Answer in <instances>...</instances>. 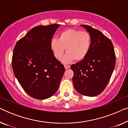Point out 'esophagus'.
<instances>
[{"label":"esophagus","mask_w":128,"mask_h":128,"mask_svg":"<svg viewBox=\"0 0 128 128\" xmlns=\"http://www.w3.org/2000/svg\"><path fill=\"white\" fill-rule=\"evenodd\" d=\"M64 68H65V69H68L70 68V66H68V65H64Z\"/></svg>","instance_id":"esophagus-1"}]
</instances>
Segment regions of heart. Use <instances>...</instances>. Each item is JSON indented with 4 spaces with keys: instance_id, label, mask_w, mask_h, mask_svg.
<instances>
[{
    "instance_id": "obj_1",
    "label": "heart",
    "mask_w": 128,
    "mask_h": 128,
    "mask_svg": "<svg viewBox=\"0 0 128 128\" xmlns=\"http://www.w3.org/2000/svg\"><path fill=\"white\" fill-rule=\"evenodd\" d=\"M92 46V37L86 31L68 29L60 32L59 38H52L50 48L54 57L60 60L64 50L67 53L62 61L65 64L75 60L81 61L87 56Z\"/></svg>"
}]
</instances>
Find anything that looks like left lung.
<instances>
[{
    "instance_id": "obj_1",
    "label": "left lung",
    "mask_w": 128,
    "mask_h": 128,
    "mask_svg": "<svg viewBox=\"0 0 128 128\" xmlns=\"http://www.w3.org/2000/svg\"><path fill=\"white\" fill-rule=\"evenodd\" d=\"M80 26L90 34L92 46L83 60L70 66L74 72L73 84L78 92L93 97L102 92L107 86L114 69L116 58L109 38L91 26Z\"/></svg>"
}]
</instances>
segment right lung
<instances>
[{"mask_svg": "<svg viewBox=\"0 0 128 128\" xmlns=\"http://www.w3.org/2000/svg\"><path fill=\"white\" fill-rule=\"evenodd\" d=\"M60 25L38 26L17 41L12 68L24 91L34 98H48L57 92L64 66L54 57L50 41Z\"/></svg>", "mask_w": 128, "mask_h": 128, "instance_id": "right-lung-1", "label": "right lung"}]
</instances>
